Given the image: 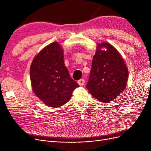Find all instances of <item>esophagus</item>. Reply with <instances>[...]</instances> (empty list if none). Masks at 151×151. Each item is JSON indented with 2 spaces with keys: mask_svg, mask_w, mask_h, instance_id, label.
<instances>
[{
  "mask_svg": "<svg viewBox=\"0 0 151 151\" xmlns=\"http://www.w3.org/2000/svg\"><path fill=\"white\" fill-rule=\"evenodd\" d=\"M77 83H78L80 86H83L85 83V80L84 79H81L80 80L78 81V82H77Z\"/></svg>",
  "mask_w": 151,
  "mask_h": 151,
  "instance_id": "esophagus-1",
  "label": "esophagus"
}]
</instances>
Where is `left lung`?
<instances>
[{
	"label": "left lung",
	"mask_w": 151,
	"mask_h": 151,
	"mask_svg": "<svg viewBox=\"0 0 151 151\" xmlns=\"http://www.w3.org/2000/svg\"><path fill=\"white\" fill-rule=\"evenodd\" d=\"M101 47L106 48L102 50ZM120 53L108 43L98 44L86 87L99 101L108 103L125 89L129 76Z\"/></svg>",
	"instance_id": "obj_1"
}]
</instances>
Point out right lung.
<instances>
[{"label": "right lung", "mask_w": 151, "mask_h": 151, "mask_svg": "<svg viewBox=\"0 0 151 151\" xmlns=\"http://www.w3.org/2000/svg\"><path fill=\"white\" fill-rule=\"evenodd\" d=\"M30 79L36 96L50 107L65 104L79 86L70 77L63 62V50L57 42L48 45L35 57Z\"/></svg>", "instance_id": "1"}]
</instances>
